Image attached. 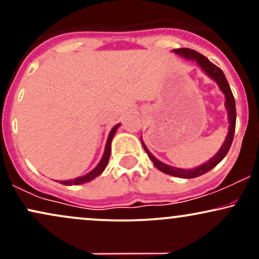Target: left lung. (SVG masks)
I'll list each match as a JSON object with an SVG mask.
<instances>
[{
	"mask_svg": "<svg viewBox=\"0 0 259 259\" xmlns=\"http://www.w3.org/2000/svg\"><path fill=\"white\" fill-rule=\"evenodd\" d=\"M175 53L178 55L183 56L187 59H194L198 63V65L202 68V69L206 72L208 75L210 76L214 81H217V84L219 85L221 90L224 92L225 95V107L228 109V114H229V133L227 139H225L224 144L221 147V150L218 151V153L213 157L212 159H209L208 162L204 163V164L200 165V167L194 168V169H180V168H174L170 167V165L164 164V163L159 162L158 159H156L151 154L150 151L147 150V147L145 146L144 142H142V146H144L145 151H146L147 156L150 157V159L152 160L154 167L157 169H159L160 171L163 173L169 174V175H173V177H178V178H185V179H192V178H197L201 177V175L206 174L207 171H209L210 169H213L218 164L221 160L227 156V153L230 150L231 144H233V140H234V133H235V125H236V107H235V99H234V95L231 92L230 86H229V82L227 78H225L224 73L219 67H217L215 64H213L212 62L209 61L207 57H204L203 55L198 53L197 51L191 49H177L174 50Z\"/></svg>",
	"mask_w": 259,
	"mask_h": 259,
	"instance_id": "left-lung-1",
	"label": "left lung"
}]
</instances>
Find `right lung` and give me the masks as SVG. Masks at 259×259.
Listing matches in <instances>:
<instances>
[{"instance_id":"obj_1","label":"right lung","mask_w":259,"mask_h":259,"mask_svg":"<svg viewBox=\"0 0 259 259\" xmlns=\"http://www.w3.org/2000/svg\"><path fill=\"white\" fill-rule=\"evenodd\" d=\"M118 126H119V124H117V125H115V126H113V129L111 130V133H109L108 140H107V144H106L105 153H103L102 159H101V162L99 163V164H97V167L95 168L94 170H91L89 174L84 175V177L76 178V179H73V180L61 181V184H63V185H80V184L88 183V181L92 180V179H94V178H96L97 175H100L101 173H102V171L105 170L107 163H108L109 156H111V142H112V139H113V136H114L115 132H117Z\"/></svg>"}]
</instances>
